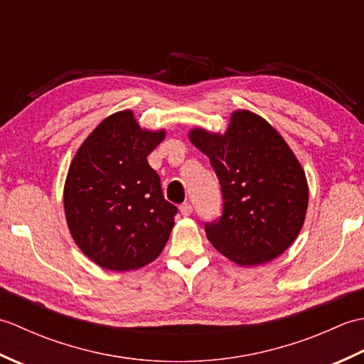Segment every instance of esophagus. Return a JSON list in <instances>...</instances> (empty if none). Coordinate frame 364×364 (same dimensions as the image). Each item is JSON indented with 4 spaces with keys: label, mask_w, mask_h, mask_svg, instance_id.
<instances>
[{
    "label": "esophagus",
    "mask_w": 364,
    "mask_h": 364,
    "mask_svg": "<svg viewBox=\"0 0 364 364\" xmlns=\"http://www.w3.org/2000/svg\"><path fill=\"white\" fill-rule=\"evenodd\" d=\"M180 213H181L183 215H189V214L192 213V205H191L189 202L183 203V205L180 206Z\"/></svg>",
    "instance_id": "1"
}]
</instances>
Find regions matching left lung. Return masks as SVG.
Instances as JSON below:
<instances>
[{
	"mask_svg": "<svg viewBox=\"0 0 364 364\" xmlns=\"http://www.w3.org/2000/svg\"><path fill=\"white\" fill-rule=\"evenodd\" d=\"M189 139L210 158L222 191V215L205 222L210 242L241 266L282 255L308 206L305 172L283 137L259 115L236 111L223 136L197 128Z\"/></svg>",
	"mask_w": 364,
	"mask_h": 364,
	"instance_id": "1",
	"label": "left lung"
}]
</instances>
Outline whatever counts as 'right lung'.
I'll return each instance as SVG.
<instances>
[{
  "label": "right lung",
  "instance_id": "right-lung-1",
  "mask_svg": "<svg viewBox=\"0 0 364 364\" xmlns=\"http://www.w3.org/2000/svg\"><path fill=\"white\" fill-rule=\"evenodd\" d=\"M164 131L141 129L131 111L105 119L68 168L64 206L70 233L98 266L131 270L164 249L178 208L146 161Z\"/></svg>",
  "mask_w": 364,
  "mask_h": 364
}]
</instances>
